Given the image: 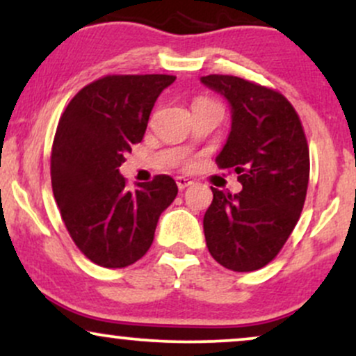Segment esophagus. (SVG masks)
Here are the masks:
<instances>
[{"label": "esophagus", "mask_w": 356, "mask_h": 356, "mask_svg": "<svg viewBox=\"0 0 356 356\" xmlns=\"http://www.w3.org/2000/svg\"><path fill=\"white\" fill-rule=\"evenodd\" d=\"M175 182H177V187H179V191H184V189H187V187L189 186H192V182L191 179H187V177H177L175 179Z\"/></svg>", "instance_id": "1"}]
</instances>
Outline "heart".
<instances>
[{"instance_id": "obj_1", "label": "heart", "mask_w": 356, "mask_h": 356, "mask_svg": "<svg viewBox=\"0 0 356 356\" xmlns=\"http://www.w3.org/2000/svg\"><path fill=\"white\" fill-rule=\"evenodd\" d=\"M195 104H216V102H212V100H206V99H201V100L195 102Z\"/></svg>"}]
</instances>
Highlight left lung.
Listing matches in <instances>:
<instances>
[{
  "instance_id": "8db88e82",
  "label": "left lung",
  "mask_w": 356,
  "mask_h": 356,
  "mask_svg": "<svg viewBox=\"0 0 356 356\" xmlns=\"http://www.w3.org/2000/svg\"><path fill=\"white\" fill-rule=\"evenodd\" d=\"M201 81L231 104V134L216 164L234 170L243 186L234 195L211 187L207 249L224 268L256 271L277 256L303 211L308 142L295 107L276 90L232 75Z\"/></svg>"
}]
</instances>
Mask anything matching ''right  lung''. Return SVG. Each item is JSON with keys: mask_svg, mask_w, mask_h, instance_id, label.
I'll use <instances>...</instances> for the list:
<instances>
[{"mask_svg": "<svg viewBox=\"0 0 356 356\" xmlns=\"http://www.w3.org/2000/svg\"><path fill=\"white\" fill-rule=\"evenodd\" d=\"M174 75H107L83 87L61 113L51 149L55 201L76 248L92 263L125 268L154 241L177 195L170 175L125 187L118 167L144 138L150 112Z\"/></svg>", "mask_w": 356, "mask_h": 356, "instance_id": "right-lung-1", "label": "right lung"}]
</instances>
